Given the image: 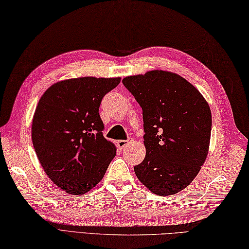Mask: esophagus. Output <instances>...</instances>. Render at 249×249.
Wrapping results in <instances>:
<instances>
[{"label": "esophagus", "mask_w": 249, "mask_h": 249, "mask_svg": "<svg viewBox=\"0 0 249 249\" xmlns=\"http://www.w3.org/2000/svg\"><path fill=\"white\" fill-rule=\"evenodd\" d=\"M132 142V140H120L117 142V146L119 149H124L126 145H129Z\"/></svg>", "instance_id": "1"}]
</instances>
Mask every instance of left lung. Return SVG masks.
<instances>
[{
	"mask_svg": "<svg viewBox=\"0 0 249 249\" xmlns=\"http://www.w3.org/2000/svg\"><path fill=\"white\" fill-rule=\"evenodd\" d=\"M123 84L143 109L146 156L135 174L155 195H175L195 179L209 154V103L194 85L167 71L126 76Z\"/></svg>",
	"mask_w": 249,
	"mask_h": 249,
	"instance_id": "left-lung-1",
	"label": "left lung"
}]
</instances>
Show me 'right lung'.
I'll use <instances>...</instances> for the list:
<instances>
[{
	"label": "right lung",
	"mask_w": 249,
	"mask_h": 249,
	"mask_svg": "<svg viewBox=\"0 0 249 249\" xmlns=\"http://www.w3.org/2000/svg\"><path fill=\"white\" fill-rule=\"evenodd\" d=\"M120 77L71 78L40 96L32 121V142L39 163L54 185L78 196L103 178L116 147L103 136L99 107Z\"/></svg>",
	"instance_id": "1"
}]
</instances>
